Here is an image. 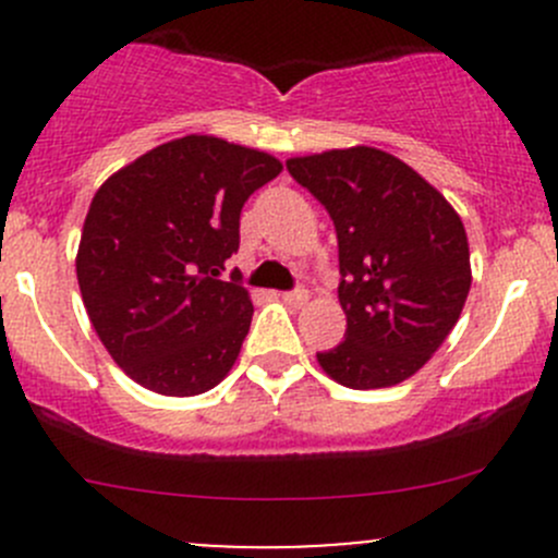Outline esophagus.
Wrapping results in <instances>:
<instances>
[{
	"label": "esophagus",
	"mask_w": 558,
	"mask_h": 558,
	"mask_svg": "<svg viewBox=\"0 0 558 558\" xmlns=\"http://www.w3.org/2000/svg\"><path fill=\"white\" fill-rule=\"evenodd\" d=\"M280 300L286 302V305H291V307H302L305 305L307 300H311V296H307V291L305 289H296V291H283V294H278Z\"/></svg>",
	"instance_id": "1"
}]
</instances>
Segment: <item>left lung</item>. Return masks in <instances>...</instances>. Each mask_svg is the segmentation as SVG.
<instances>
[{"label": "left lung", "mask_w": 558, "mask_h": 558, "mask_svg": "<svg viewBox=\"0 0 558 558\" xmlns=\"http://www.w3.org/2000/svg\"><path fill=\"white\" fill-rule=\"evenodd\" d=\"M326 207L340 247L345 340L318 353L340 386L388 388L446 342L470 294V243L451 202L386 150L353 145L286 161Z\"/></svg>", "instance_id": "1"}]
</instances>
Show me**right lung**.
I'll use <instances>...</instances> for the list:
<instances>
[{"instance_id": "add662e5", "label": "right lung", "mask_w": 558, "mask_h": 558, "mask_svg": "<svg viewBox=\"0 0 558 558\" xmlns=\"http://www.w3.org/2000/svg\"><path fill=\"white\" fill-rule=\"evenodd\" d=\"M283 165L264 150L189 134L99 185L77 245V286L112 362L143 388L196 397L221 384L251 329L240 210Z\"/></svg>"}]
</instances>
